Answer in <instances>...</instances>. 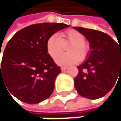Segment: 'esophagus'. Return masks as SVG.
<instances>
[{
  "label": "esophagus",
  "mask_w": 121,
  "mask_h": 121,
  "mask_svg": "<svg viewBox=\"0 0 121 121\" xmlns=\"http://www.w3.org/2000/svg\"><path fill=\"white\" fill-rule=\"evenodd\" d=\"M66 69H67V67H64V66L61 67V71H66Z\"/></svg>",
  "instance_id": "obj_1"
}]
</instances>
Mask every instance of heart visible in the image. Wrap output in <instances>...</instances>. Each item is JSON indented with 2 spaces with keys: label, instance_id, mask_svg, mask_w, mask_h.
Returning <instances> with one entry per match:
<instances>
[{
  "label": "heart",
  "instance_id": "b5f03b06",
  "mask_svg": "<svg viewBox=\"0 0 121 121\" xmlns=\"http://www.w3.org/2000/svg\"><path fill=\"white\" fill-rule=\"evenodd\" d=\"M71 43L68 47V53L58 54L63 49V44ZM46 48L48 54L55 57V62L60 66H69L78 63L79 60H85L89 54L90 46L85 42V36L81 32L74 30L69 29L62 34L61 38L58 34H52L48 38L46 43Z\"/></svg>",
  "mask_w": 121,
  "mask_h": 121
}]
</instances>
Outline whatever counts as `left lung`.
Masks as SVG:
<instances>
[{
  "label": "left lung",
  "mask_w": 121,
  "mask_h": 121,
  "mask_svg": "<svg viewBox=\"0 0 121 121\" xmlns=\"http://www.w3.org/2000/svg\"><path fill=\"white\" fill-rule=\"evenodd\" d=\"M73 28L83 34L90 48L87 60L78 66V73L74 78L75 88L83 97L99 99L109 92L121 76V47L104 32L82 27Z\"/></svg>",
  "instance_id": "8db88e82"
}]
</instances>
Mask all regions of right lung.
I'll return each instance as SVG.
<instances>
[{"label": "right lung", "mask_w": 121, "mask_h": 121, "mask_svg": "<svg viewBox=\"0 0 121 121\" xmlns=\"http://www.w3.org/2000/svg\"><path fill=\"white\" fill-rule=\"evenodd\" d=\"M69 26L62 23L32 24L9 40L0 64V82L16 98L34 104L52 95L61 69L48 53L46 43L52 34Z\"/></svg>", "instance_id": "add662e5"}]
</instances>
